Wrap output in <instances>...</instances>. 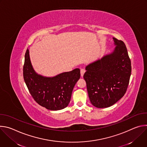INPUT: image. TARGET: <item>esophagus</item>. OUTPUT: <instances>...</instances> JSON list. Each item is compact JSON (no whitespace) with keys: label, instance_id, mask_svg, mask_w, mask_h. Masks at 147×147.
I'll use <instances>...</instances> for the list:
<instances>
[{"label":"esophagus","instance_id":"34e87169","mask_svg":"<svg viewBox=\"0 0 147 147\" xmlns=\"http://www.w3.org/2000/svg\"><path fill=\"white\" fill-rule=\"evenodd\" d=\"M85 72H86V71H85L84 69H82L80 70V73H81V77H83V76H84V74Z\"/></svg>","mask_w":147,"mask_h":147}]
</instances>
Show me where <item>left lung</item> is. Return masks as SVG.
<instances>
[{
	"instance_id": "8db88e82",
	"label": "left lung",
	"mask_w": 147,
	"mask_h": 147,
	"mask_svg": "<svg viewBox=\"0 0 147 147\" xmlns=\"http://www.w3.org/2000/svg\"><path fill=\"white\" fill-rule=\"evenodd\" d=\"M116 46L112 52L86 67L84 78L88 96L98 108L112 106L126 92L131 72V61L124 43L113 38Z\"/></svg>"
}]
</instances>
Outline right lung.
Wrapping results in <instances>:
<instances>
[{
	"instance_id": "1",
	"label": "right lung",
	"mask_w": 147,
	"mask_h": 147,
	"mask_svg": "<svg viewBox=\"0 0 147 147\" xmlns=\"http://www.w3.org/2000/svg\"><path fill=\"white\" fill-rule=\"evenodd\" d=\"M23 77L31 96L39 105L51 111H59L68 106L74 87L80 78V70L75 69L52 77L38 74L32 67L27 49Z\"/></svg>"
}]
</instances>
